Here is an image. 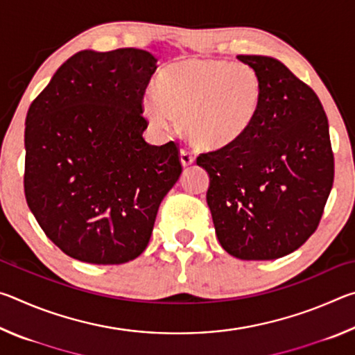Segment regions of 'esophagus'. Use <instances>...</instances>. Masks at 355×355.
Listing matches in <instances>:
<instances>
[{"mask_svg": "<svg viewBox=\"0 0 355 355\" xmlns=\"http://www.w3.org/2000/svg\"><path fill=\"white\" fill-rule=\"evenodd\" d=\"M180 161H182V166L183 167H188V166H191L192 163H194V156H192L188 152V150L182 148V150H180Z\"/></svg>", "mask_w": 355, "mask_h": 355, "instance_id": "esophagus-1", "label": "esophagus"}]
</instances>
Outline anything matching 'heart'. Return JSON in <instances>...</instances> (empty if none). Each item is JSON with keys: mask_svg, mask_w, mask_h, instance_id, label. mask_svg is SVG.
Segmentation results:
<instances>
[{"mask_svg": "<svg viewBox=\"0 0 355 355\" xmlns=\"http://www.w3.org/2000/svg\"><path fill=\"white\" fill-rule=\"evenodd\" d=\"M264 97L263 81L249 64L192 58L167 65L156 91L144 94L142 110L155 127L180 119L184 136L203 150H222L254 127Z\"/></svg>", "mask_w": 355, "mask_h": 355, "instance_id": "1", "label": "heart"}]
</instances>
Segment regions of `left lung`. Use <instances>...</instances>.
Wrapping results in <instances>:
<instances>
[{"label":"left lung","instance_id":"8db88e82","mask_svg":"<svg viewBox=\"0 0 355 355\" xmlns=\"http://www.w3.org/2000/svg\"><path fill=\"white\" fill-rule=\"evenodd\" d=\"M260 75L261 110L232 147L202 153L207 203L222 248L275 260L313 235L334 184L329 122L313 89L269 56L239 55Z\"/></svg>","mask_w":355,"mask_h":355}]
</instances>
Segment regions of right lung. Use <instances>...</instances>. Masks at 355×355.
Returning <instances> with one entry per match:
<instances>
[{"instance_id": "1", "label": "right lung", "mask_w": 355, "mask_h": 355, "mask_svg": "<svg viewBox=\"0 0 355 355\" xmlns=\"http://www.w3.org/2000/svg\"><path fill=\"white\" fill-rule=\"evenodd\" d=\"M156 62L137 48L78 51L28 110V207L45 235L80 261L139 257L182 173L175 142L158 147L142 137V98Z\"/></svg>"}]
</instances>
